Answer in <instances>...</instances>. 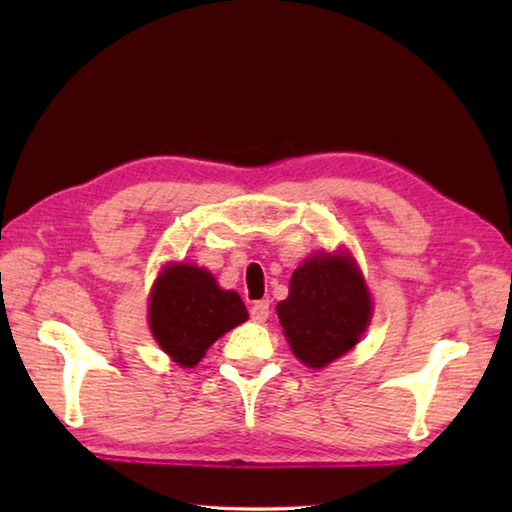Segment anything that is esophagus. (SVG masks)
Masks as SVG:
<instances>
[{
  "mask_svg": "<svg viewBox=\"0 0 512 512\" xmlns=\"http://www.w3.org/2000/svg\"><path fill=\"white\" fill-rule=\"evenodd\" d=\"M270 314V303L268 301H255L253 306H250V319L255 323H264Z\"/></svg>",
  "mask_w": 512,
  "mask_h": 512,
  "instance_id": "esophagus-1",
  "label": "esophagus"
}]
</instances>
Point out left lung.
Listing matches in <instances>:
<instances>
[{
  "label": "left lung",
  "mask_w": 512,
  "mask_h": 512,
  "mask_svg": "<svg viewBox=\"0 0 512 512\" xmlns=\"http://www.w3.org/2000/svg\"><path fill=\"white\" fill-rule=\"evenodd\" d=\"M277 317L292 354L321 369L361 341L372 321V297L350 255L317 253L292 273Z\"/></svg>",
  "instance_id": "obj_1"
}]
</instances>
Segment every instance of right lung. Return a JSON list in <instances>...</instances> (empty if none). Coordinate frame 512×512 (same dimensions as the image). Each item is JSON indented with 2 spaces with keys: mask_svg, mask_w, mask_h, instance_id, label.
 <instances>
[{
  "mask_svg": "<svg viewBox=\"0 0 512 512\" xmlns=\"http://www.w3.org/2000/svg\"><path fill=\"white\" fill-rule=\"evenodd\" d=\"M248 319L242 297L222 290L206 268L169 264L149 295V328L173 363L193 367L228 330Z\"/></svg>",
  "mask_w": 512,
  "mask_h": 512,
  "instance_id": "obj_1",
  "label": "right lung"
}]
</instances>
